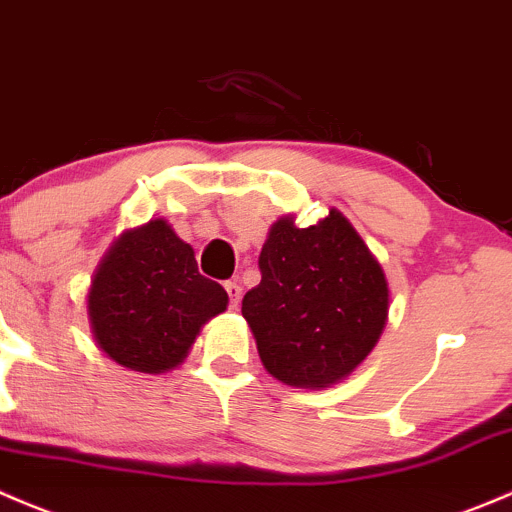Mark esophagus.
Returning a JSON list of instances; mask_svg holds the SVG:
<instances>
[{"instance_id": "34e87169", "label": "esophagus", "mask_w": 512, "mask_h": 512, "mask_svg": "<svg viewBox=\"0 0 512 512\" xmlns=\"http://www.w3.org/2000/svg\"><path fill=\"white\" fill-rule=\"evenodd\" d=\"M226 293H229V308H239V300H241V286L236 281H226L224 283Z\"/></svg>"}]
</instances>
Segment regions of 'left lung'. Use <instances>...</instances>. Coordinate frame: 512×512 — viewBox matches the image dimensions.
I'll return each instance as SVG.
<instances>
[{"label": "left lung", "mask_w": 512, "mask_h": 512, "mask_svg": "<svg viewBox=\"0 0 512 512\" xmlns=\"http://www.w3.org/2000/svg\"><path fill=\"white\" fill-rule=\"evenodd\" d=\"M258 268L261 283L244 295L241 315L268 374L291 387L323 389L374 350L387 325V278L337 209L308 229L293 217L278 219Z\"/></svg>", "instance_id": "1"}]
</instances>
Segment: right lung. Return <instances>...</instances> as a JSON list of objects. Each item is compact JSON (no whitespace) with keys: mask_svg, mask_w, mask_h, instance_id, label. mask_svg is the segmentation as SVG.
<instances>
[{"mask_svg":"<svg viewBox=\"0 0 512 512\" xmlns=\"http://www.w3.org/2000/svg\"><path fill=\"white\" fill-rule=\"evenodd\" d=\"M229 295L199 273L194 249L165 219L130 229L103 256L88 291L96 345L118 365L160 374L187 357Z\"/></svg>","mask_w":512,"mask_h":512,"instance_id":"right-lung-1","label":"right lung"}]
</instances>
